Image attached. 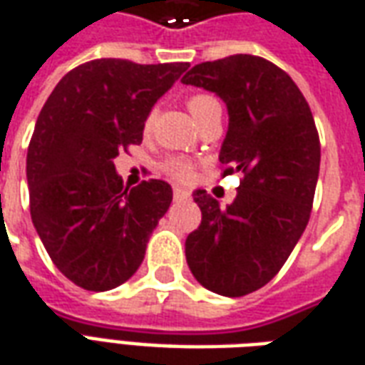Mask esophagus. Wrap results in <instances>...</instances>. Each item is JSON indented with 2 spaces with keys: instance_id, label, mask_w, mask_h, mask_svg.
Listing matches in <instances>:
<instances>
[{
  "instance_id": "1",
  "label": "esophagus",
  "mask_w": 365,
  "mask_h": 365,
  "mask_svg": "<svg viewBox=\"0 0 365 365\" xmlns=\"http://www.w3.org/2000/svg\"><path fill=\"white\" fill-rule=\"evenodd\" d=\"M190 197V193L185 190H182V187H175L174 190V199L175 201H183V199H187Z\"/></svg>"
}]
</instances>
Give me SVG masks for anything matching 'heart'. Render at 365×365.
Instances as JSON below:
<instances>
[{
  "label": "heart",
  "instance_id": "1",
  "mask_svg": "<svg viewBox=\"0 0 365 365\" xmlns=\"http://www.w3.org/2000/svg\"><path fill=\"white\" fill-rule=\"evenodd\" d=\"M215 107H221L219 101L215 99L213 96H207V93H197V96H191L187 99V109L193 115V119L197 120L201 115H205L207 111H211ZM152 123V115L146 119V127H150ZM166 172L174 180H180V182H185V180H190L191 175H193V168L187 164V162H183V160H168L166 162Z\"/></svg>",
  "mask_w": 365,
  "mask_h": 365
}]
</instances>
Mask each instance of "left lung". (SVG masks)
Listing matches in <instances>:
<instances>
[{
	"label": "left lung",
	"mask_w": 365,
	"mask_h": 365,
	"mask_svg": "<svg viewBox=\"0 0 365 365\" xmlns=\"http://www.w3.org/2000/svg\"><path fill=\"white\" fill-rule=\"evenodd\" d=\"M182 82L225 101L219 160L225 175H245L227 207L193 191L201 225L185 240V260L205 289L242 297L282 269L309 222L321 166L313 113L282 68L252 54L197 64Z\"/></svg>",
	"instance_id": "8db88e82"
}]
</instances>
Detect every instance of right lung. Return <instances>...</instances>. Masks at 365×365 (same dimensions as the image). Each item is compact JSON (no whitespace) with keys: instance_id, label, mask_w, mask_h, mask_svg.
I'll return each instance as SVG.
<instances>
[{"instance_id":"obj_1","label":"right lung","mask_w":365,"mask_h":365,"mask_svg":"<svg viewBox=\"0 0 365 365\" xmlns=\"http://www.w3.org/2000/svg\"><path fill=\"white\" fill-rule=\"evenodd\" d=\"M187 62L101 58L68 72L38 115L27 152L31 219L54 266L88 291L119 287L140 268L172 187H125L113 160L143 143L152 107Z\"/></svg>"}]
</instances>
